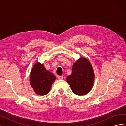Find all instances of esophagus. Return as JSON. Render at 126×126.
<instances>
[{"label":"esophagus","instance_id":"esophagus-1","mask_svg":"<svg viewBox=\"0 0 126 126\" xmlns=\"http://www.w3.org/2000/svg\"><path fill=\"white\" fill-rule=\"evenodd\" d=\"M63 76H58V79L62 80V79H63Z\"/></svg>","mask_w":126,"mask_h":126}]
</instances>
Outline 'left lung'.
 Here are the masks:
<instances>
[{
	"label": "left lung",
	"instance_id": "left-lung-1",
	"mask_svg": "<svg viewBox=\"0 0 126 126\" xmlns=\"http://www.w3.org/2000/svg\"><path fill=\"white\" fill-rule=\"evenodd\" d=\"M72 91L82 96L88 93L94 82V75L90 62L85 58L77 60L72 68V73L66 78Z\"/></svg>",
	"mask_w": 126,
	"mask_h": 126
}]
</instances>
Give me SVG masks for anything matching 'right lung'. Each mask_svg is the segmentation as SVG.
Listing matches in <instances>:
<instances>
[{"label":"right lung","mask_w":126,"mask_h":126,"mask_svg":"<svg viewBox=\"0 0 126 126\" xmlns=\"http://www.w3.org/2000/svg\"><path fill=\"white\" fill-rule=\"evenodd\" d=\"M55 79L54 74L46 69L43 64L38 63L34 65L30 75V85L35 92L41 96L49 92Z\"/></svg>","instance_id":"right-lung-1"}]
</instances>
